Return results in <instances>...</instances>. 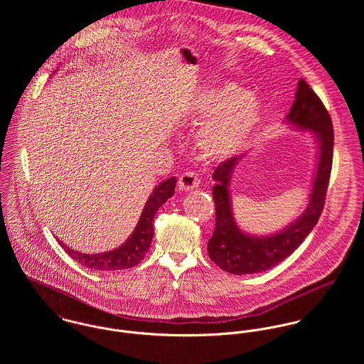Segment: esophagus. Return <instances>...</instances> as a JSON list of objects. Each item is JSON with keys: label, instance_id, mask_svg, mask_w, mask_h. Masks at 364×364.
I'll return each mask as SVG.
<instances>
[{"label": "esophagus", "instance_id": "1", "mask_svg": "<svg viewBox=\"0 0 364 364\" xmlns=\"http://www.w3.org/2000/svg\"><path fill=\"white\" fill-rule=\"evenodd\" d=\"M200 183V178L196 172L193 171H186L183 172L181 176H179V181H178V186L179 189L182 191H191V189H195L198 188Z\"/></svg>", "mask_w": 364, "mask_h": 364}]
</instances>
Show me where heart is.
I'll return each instance as SVG.
<instances>
[{
	"label": "heart",
	"mask_w": 364,
	"mask_h": 364,
	"mask_svg": "<svg viewBox=\"0 0 364 364\" xmlns=\"http://www.w3.org/2000/svg\"><path fill=\"white\" fill-rule=\"evenodd\" d=\"M192 109L196 116L208 117L198 133V144L210 159L237 153L257 129L262 113L258 98L231 81L199 92Z\"/></svg>",
	"instance_id": "1"
}]
</instances>
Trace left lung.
Instances as JSON below:
<instances>
[{"label": "left lung", "mask_w": 364, "mask_h": 364, "mask_svg": "<svg viewBox=\"0 0 364 364\" xmlns=\"http://www.w3.org/2000/svg\"><path fill=\"white\" fill-rule=\"evenodd\" d=\"M286 120L300 130H310L318 141V162L309 206L296 221L276 234L255 237L241 231L231 211L230 181L242 156L221 162L213 172L215 228L208 240V252L210 259L228 273L264 272L286 259L307 238L322 213L332 169L333 127L322 101L303 78L299 81L296 100Z\"/></svg>", "instance_id": "obj_1"}]
</instances>
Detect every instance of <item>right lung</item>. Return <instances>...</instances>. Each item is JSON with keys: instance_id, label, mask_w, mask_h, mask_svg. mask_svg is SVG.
Listing matches in <instances>:
<instances>
[{"instance_id": "right-lung-1", "label": "right lung", "mask_w": 364, "mask_h": 364, "mask_svg": "<svg viewBox=\"0 0 364 364\" xmlns=\"http://www.w3.org/2000/svg\"><path fill=\"white\" fill-rule=\"evenodd\" d=\"M176 179L175 176L164 181L162 183L156 185L154 192L149 198L146 206L143 208V213L140 215V220L129 237V240L117 247L116 250H112L104 254H82L78 251H74L73 248H68L63 241L58 238L57 242L60 247L71 257V259L78 262L80 264L98 270V272H107V270H120V269H129L140 263V260L146 257V252L149 251L151 245V240L154 235V225L153 220L158 208H161L169 198L173 196Z\"/></svg>"}]
</instances>
